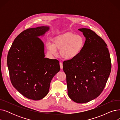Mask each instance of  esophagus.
I'll list each match as a JSON object with an SVG mask.
<instances>
[{
	"instance_id": "obj_1",
	"label": "esophagus",
	"mask_w": 120,
	"mask_h": 120,
	"mask_svg": "<svg viewBox=\"0 0 120 120\" xmlns=\"http://www.w3.org/2000/svg\"><path fill=\"white\" fill-rule=\"evenodd\" d=\"M60 68L63 69V64H62V62H60Z\"/></svg>"
}]
</instances>
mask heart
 Listing matches in <instances>:
<instances>
[{
    "instance_id": "b5f03b06",
    "label": "heart",
    "mask_w": 120,
    "mask_h": 120,
    "mask_svg": "<svg viewBox=\"0 0 120 120\" xmlns=\"http://www.w3.org/2000/svg\"><path fill=\"white\" fill-rule=\"evenodd\" d=\"M85 45L84 38L71 33H67L54 38L53 44L48 42L46 48L52 55H57V49L60 54L66 60H71L77 56L82 50Z\"/></svg>"
}]
</instances>
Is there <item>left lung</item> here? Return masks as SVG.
<instances>
[{
  "mask_svg": "<svg viewBox=\"0 0 120 120\" xmlns=\"http://www.w3.org/2000/svg\"><path fill=\"white\" fill-rule=\"evenodd\" d=\"M86 38L80 53L63 62L68 95L74 102L86 103L102 93L111 72L110 54L105 42L89 29L81 28Z\"/></svg>",
  "mask_w": 120,
  "mask_h": 120,
  "instance_id": "obj_1",
  "label": "left lung"
}]
</instances>
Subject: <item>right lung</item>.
<instances>
[{
  "label": "right lung",
  "mask_w": 120,
  "mask_h": 120,
  "mask_svg": "<svg viewBox=\"0 0 120 120\" xmlns=\"http://www.w3.org/2000/svg\"><path fill=\"white\" fill-rule=\"evenodd\" d=\"M49 26L28 29L14 40L7 56L11 83L25 97L39 100L49 92L50 82L59 71V62L45 57L44 44L39 38Z\"/></svg>",
  "instance_id": "right-lung-1"
}]
</instances>
